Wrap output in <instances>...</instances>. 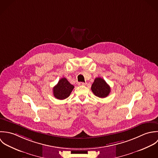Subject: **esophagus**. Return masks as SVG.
I'll use <instances>...</instances> for the list:
<instances>
[{"label":"esophagus","mask_w":158,"mask_h":158,"mask_svg":"<svg viewBox=\"0 0 158 158\" xmlns=\"http://www.w3.org/2000/svg\"><path fill=\"white\" fill-rule=\"evenodd\" d=\"M85 84H86V83H85V82H79V83H78V85H80V86L85 85Z\"/></svg>","instance_id":"obj_1"}]
</instances>
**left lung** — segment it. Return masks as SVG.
<instances>
[{
    "label": "left lung",
    "instance_id": "1",
    "mask_svg": "<svg viewBox=\"0 0 158 158\" xmlns=\"http://www.w3.org/2000/svg\"><path fill=\"white\" fill-rule=\"evenodd\" d=\"M92 91L99 98L107 97L110 92V87L101 77H96L92 85Z\"/></svg>",
    "mask_w": 158,
    "mask_h": 158
}]
</instances>
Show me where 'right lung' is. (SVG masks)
I'll return each instance as SVG.
<instances>
[{"label":"right lung","mask_w":158,"mask_h":158,"mask_svg":"<svg viewBox=\"0 0 158 158\" xmlns=\"http://www.w3.org/2000/svg\"><path fill=\"white\" fill-rule=\"evenodd\" d=\"M74 87V85H71L65 77H63L54 87L53 94L58 99H64L70 95Z\"/></svg>","instance_id":"right-lung-1"}]
</instances>
